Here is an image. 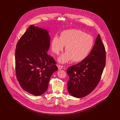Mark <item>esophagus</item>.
I'll list each match as a JSON object with an SVG mask.
<instances>
[{
  "mask_svg": "<svg viewBox=\"0 0 120 120\" xmlns=\"http://www.w3.org/2000/svg\"><path fill=\"white\" fill-rule=\"evenodd\" d=\"M57 67H58V68L59 70H60V69L63 68V66L60 65H57Z\"/></svg>",
  "mask_w": 120,
  "mask_h": 120,
  "instance_id": "obj_1",
  "label": "esophagus"
}]
</instances>
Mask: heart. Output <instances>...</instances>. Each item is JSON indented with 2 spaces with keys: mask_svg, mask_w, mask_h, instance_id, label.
Returning <instances> with one entry per match:
<instances>
[{
  "mask_svg": "<svg viewBox=\"0 0 120 120\" xmlns=\"http://www.w3.org/2000/svg\"><path fill=\"white\" fill-rule=\"evenodd\" d=\"M93 45L91 36L86 34L78 30H69L63 31L60 38L54 36L51 41L52 51L59 54L66 46V53L59 58L60 63H65L71 59L73 62H78L84 60L90 51Z\"/></svg>",
  "mask_w": 120,
  "mask_h": 120,
  "instance_id": "b5f03b06",
  "label": "heart"
}]
</instances>
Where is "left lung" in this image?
I'll return each mask as SVG.
<instances>
[{"label": "left lung", "instance_id": "1", "mask_svg": "<svg viewBox=\"0 0 120 120\" xmlns=\"http://www.w3.org/2000/svg\"><path fill=\"white\" fill-rule=\"evenodd\" d=\"M106 63V51L100 34L89 54L77 65L68 68L69 93L77 98L86 97L99 83Z\"/></svg>", "mask_w": 120, "mask_h": 120}]
</instances>
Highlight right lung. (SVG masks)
Instances as JSON below:
<instances>
[{
  "label": "right lung",
  "instance_id": "right-lung-1",
  "mask_svg": "<svg viewBox=\"0 0 120 120\" xmlns=\"http://www.w3.org/2000/svg\"><path fill=\"white\" fill-rule=\"evenodd\" d=\"M50 38L47 30L30 26L17 42L15 69L22 89L35 96L44 93L52 74L57 71L56 63L47 52Z\"/></svg>",
  "mask_w": 120,
  "mask_h": 120
}]
</instances>
